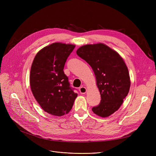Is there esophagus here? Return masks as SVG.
<instances>
[{"label":"esophagus","mask_w":156,"mask_h":156,"mask_svg":"<svg viewBox=\"0 0 156 156\" xmlns=\"http://www.w3.org/2000/svg\"><path fill=\"white\" fill-rule=\"evenodd\" d=\"M79 91L81 94H84L87 92V88L85 87H81L79 88Z\"/></svg>","instance_id":"obj_1"}]
</instances>
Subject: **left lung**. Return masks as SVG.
I'll return each mask as SVG.
<instances>
[{"label":"left lung","instance_id":"1","mask_svg":"<svg viewBox=\"0 0 156 156\" xmlns=\"http://www.w3.org/2000/svg\"><path fill=\"white\" fill-rule=\"evenodd\" d=\"M77 55L92 68L101 101L92 108L99 116L108 117L118 110L130 87L128 68L119 54L104 44L80 47Z\"/></svg>","mask_w":156,"mask_h":156}]
</instances>
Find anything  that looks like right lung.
<instances>
[{
  "label": "right lung",
  "mask_w": 156,
  "mask_h": 156,
  "mask_svg": "<svg viewBox=\"0 0 156 156\" xmlns=\"http://www.w3.org/2000/svg\"><path fill=\"white\" fill-rule=\"evenodd\" d=\"M75 47L72 44L53 43L41 49L31 64V92L44 111L55 116L68 114L78 95L63 71Z\"/></svg>",
  "instance_id": "right-lung-1"
}]
</instances>
